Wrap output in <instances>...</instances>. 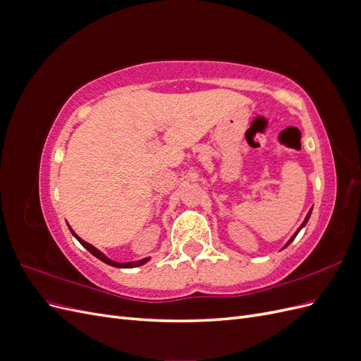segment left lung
Wrapping results in <instances>:
<instances>
[{
	"label": "left lung",
	"instance_id": "obj_1",
	"mask_svg": "<svg viewBox=\"0 0 361 361\" xmlns=\"http://www.w3.org/2000/svg\"><path fill=\"white\" fill-rule=\"evenodd\" d=\"M310 214H312V209H310V211H309V214H307V216H305V220H304V221H302V224H301V226H300V228H298V231H297V232H295V233H293V236H292V238H290V239H289V241H288V244H286V245H289V244H290V243H292V241H293V239H295V236H297V235H298V232H300V231H301V228H302V227H304V226H305V224H307V221H309V218H310ZM286 245H285V247H286Z\"/></svg>",
	"mask_w": 361,
	"mask_h": 361
}]
</instances>
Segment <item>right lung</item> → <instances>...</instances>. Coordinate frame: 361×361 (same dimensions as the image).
Returning a JSON list of instances; mask_svg holds the SVG:
<instances>
[{"instance_id":"1","label":"right lung","mask_w":361,"mask_h":361,"mask_svg":"<svg viewBox=\"0 0 361 361\" xmlns=\"http://www.w3.org/2000/svg\"><path fill=\"white\" fill-rule=\"evenodd\" d=\"M69 228H71V227H69ZM71 232H72V235H73L76 239H78L80 244H81L82 247H85L87 250H89L94 257H97L99 260L105 262L106 265H111V267H116V268H135V267H141L143 264H146V262L150 259V257H146V259H141V260H137V262H128V264H120V262H114V260H111V259H108L104 253H101V251L97 250V248H94L92 244L85 243L84 239H81L78 235H76V233L72 231V228H71Z\"/></svg>"}]
</instances>
